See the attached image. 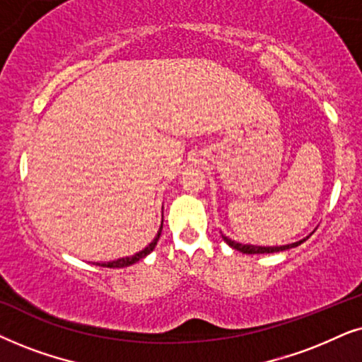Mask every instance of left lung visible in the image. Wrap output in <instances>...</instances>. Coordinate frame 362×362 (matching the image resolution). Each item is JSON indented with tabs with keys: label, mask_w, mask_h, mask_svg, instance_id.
Wrapping results in <instances>:
<instances>
[{
	"label": "left lung",
	"mask_w": 362,
	"mask_h": 362,
	"mask_svg": "<svg viewBox=\"0 0 362 362\" xmlns=\"http://www.w3.org/2000/svg\"><path fill=\"white\" fill-rule=\"evenodd\" d=\"M310 235H311V233H310ZM310 235H308L306 238L300 240V242L288 243V245H279V247H259V245H245V243L235 242V240H230L228 237H225V235H221V237H223L225 242L228 243L231 248L238 250V252L247 253V255H257V253H278V252H285V250L295 248V247H298V245H301L303 242H306V240L310 238Z\"/></svg>",
	"instance_id": "obj_1"
}]
</instances>
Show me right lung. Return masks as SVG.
Instances as JSON below:
<instances>
[{"label":"right lung","mask_w":362,"mask_h":362,"mask_svg":"<svg viewBox=\"0 0 362 362\" xmlns=\"http://www.w3.org/2000/svg\"><path fill=\"white\" fill-rule=\"evenodd\" d=\"M160 233H162V225H160V228H158V231H157L156 238H153L152 242L148 243L146 248L141 250V252H137L136 255H132V257L117 258V259H112V262H104V263H95V264H99V267H105V268H125V267H131V264L137 263L139 259L146 258L148 253L153 252V248H156V245H157V242H158V238H160Z\"/></svg>","instance_id":"add662e5"}]
</instances>
